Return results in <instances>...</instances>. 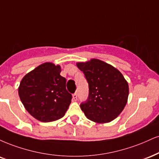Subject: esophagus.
<instances>
[{
  "instance_id": "34e87169",
  "label": "esophagus",
  "mask_w": 159,
  "mask_h": 159,
  "mask_svg": "<svg viewBox=\"0 0 159 159\" xmlns=\"http://www.w3.org/2000/svg\"><path fill=\"white\" fill-rule=\"evenodd\" d=\"M77 98H78L77 93H74V94H72V99H73L74 101H77Z\"/></svg>"
}]
</instances>
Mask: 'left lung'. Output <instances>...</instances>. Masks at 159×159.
<instances>
[{
  "label": "left lung",
  "mask_w": 159,
  "mask_h": 159,
  "mask_svg": "<svg viewBox=\"0 0 159 159\" xmlns=\"http://www.w3.org/2000/svg\"><path fill=\"white\" fill-rule=\"evenodd\" d=\"M76 64L89 84V96L80 105L81 110L88 119L96 123L112 121L127 104V81L117 69L98 59Z\"/></svg>",
  "instance_id": "left-lung-1"
}]
</instances>
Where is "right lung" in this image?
<instances>
[{
	"label": "right lung",
	"instance_id": "obj_1",
	"mask_svg": "<svg viewBox=\"0 0 159 159\" xmlns=\"http://www.w3.org/2000/svg\"><path fill=\"white\" fill-rule=\"evenodd\" d=\"M59 65L47 62L22 78L18 94L25 109L42 122L62 118L68 110L72 95L66 88V78L61 75Z\"/></svg>",
	"mask_w": 159,
	"mask_h": 159
}]
</instances>
